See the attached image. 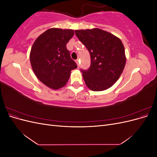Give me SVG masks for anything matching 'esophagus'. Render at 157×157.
Returning a JSON list of instances; mask_svg holds the SVG:
<instances>
[{
	"instance_id": "34e87169",
	"label": "esophagus",
	"mask_w": 157,
	"mask_h": 157,
	"mask_svg": "<svg viewBox=\"0 0 157 157\" xmlns=\"http://www.w3.org/2000/svg\"><path fill=\"white\" fill-rule=\"evenodd\" d=\"M76 63H77V66H78V67H80V62H79V59H76Z\"/></svg>"
}]
</instances>
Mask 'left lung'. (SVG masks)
Returning a JSON list of instances; mask_svg holds the SVG:
<instances>
[{
	"label": "left lung",
	"mask_w": 157,
	"mask_h": 157,
	"mask_svg": "<svg viewBox=\"0 0 157 157\" xmlns=\"http://www.w3.org/2000/svg\"><path fill=\"white\" fill-rule=\"evenodd\" d=\"M75 35L90 55V67L80 69L86 86L96 92L112 86L120 77L126 63L122 41L111 33L98 28L75 30Z\"/></svg>",
	"instance_id": "obj_1"
}]
</instances>
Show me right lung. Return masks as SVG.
<instances>
[{
    "instance_id": "right-lung-1",
    "label": "right lung",
    "mask_w": 157,
    "mask_h": 157,
    "mask_svg": "<svg viewBox=\"0 0 157 157\" xmlns=\"http://www.w3.org/2000/svg\"><path fill=\"white\" fill-rule=\"evenodd\" d=\"M73 35L72 29L52 28L38 37L32 46V69L40 81L52 89L64 86L71 70L77 67L66 47Z\"/></svg>"
}]
</instances>
